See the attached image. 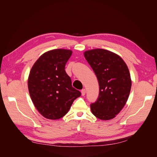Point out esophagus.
Here are the masks:
<instances>
[{"mask_svg": "<svg viewBox=\"0 0 157 157\" xmlns=\"http://www.w3.org/2000/svg\"><path fill=\"white\" fill-rule=\"evenodd\" d=\"M82 95H86V89H83L82 90Z\"/></svg>", "mask_w": 157, "mask_h": 157, "instance_id": "34e87169", "label": "esophagus"}]
</instances>
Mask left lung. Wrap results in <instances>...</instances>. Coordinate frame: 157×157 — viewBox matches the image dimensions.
<instances>
[{"label": "left lung", "mask_w": 157, "mask_h": 157, "mask_svg": "<svg viewBox=\"0 0 157 157\" xmlns=\"http://www.w3.org/2000/svg\"><path fill=\"white\" fill-rule=\"evenodd\" d=\"M84 57L97 76L99 94L91 104V111L99 119L116 117L127 101L131 88L129 70L117 54L101 48L84 52Z\"/></svg>", "instance_id": "1"}]
</instances>
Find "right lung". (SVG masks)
Here are the masks:
<instances>
[{"instance_id": "1", "label": "right lung", "mask_w": 157, "mask_h": 157, "mask_svg": "<svg viewBox=\"0 0 157 157\" xmlns=\"http://www.w3.org/2000/svg\"><path fill=\"white\" fill-rule=\"evenodd\" d=\"M72 54L66 49L44 53L32 67L28 87L35 107L44 117L56 120L66 115L81 93L71 86L65 66Z\"/></svg>"}]
</instances>
